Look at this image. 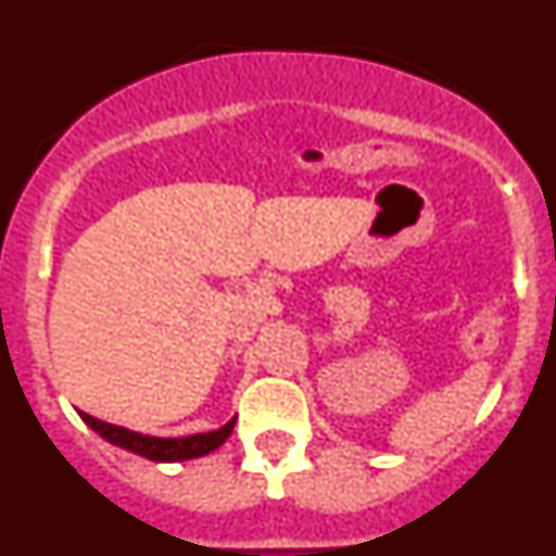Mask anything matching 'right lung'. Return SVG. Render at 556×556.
<instances>
[{
  "label": "right lung",
  "instance_id": "1",
  "mask_svg": "<svg viewBox=\"0 0 556 556\" xmlns=\"http://www.w3.org/2000/svg\"><path fill=\"white\" fill-rule=\"evenodd\" d=\"M80 417L86 420V426L97 431L102 440H108L111 445H119V448L130 451V454H139L144 459L152 462H184V459H198V456L211 454L225 443L233 431L236 417H230L228 424L217 431H205V434H191V437H150L139 434V431H130L125 426H113L105 420H97V417L80 412Z\"/></svg>",
  "mask_w": 556,
  "mask_h": 556
}]
</instances>
